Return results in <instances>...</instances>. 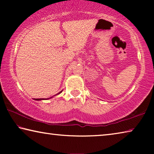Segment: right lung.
I'll use <instances>...</instances> for the list:
<instances>
[{
    "instance_id": "1",
    "label": "right lung",
    "mask_w": 154,
    "mask_h": 154,
    "mask_svg": "<svg viewBox=\"0 0 154 154\" xmlns=\"http://www.w3.org/2000/svg\"><path fill=\"white\" fill-rule=\"evenodd\" d=\"M62 91H61L60 92H62ZM60 92H59V93H58V94H56V95H54V96H56V95H58V94H60ZM53 98V96H51V97H50V98H34L35 99V100H48V99H49V98Z\"/></svg>"
}]
</instances>
